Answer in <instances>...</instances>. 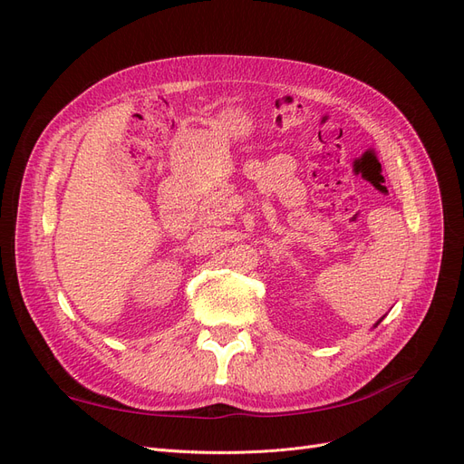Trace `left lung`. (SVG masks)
I'll return each mask as SVG.
<instances>
[{
	"mask_svg": "<svg viewBox=\"0 0 464 464\" xmlns=\"http://www.w3.org/2000/svg\"><path fill=\"white\" fill-rule=\"evenodd\" d=\"M378 324H380V322H378ZM378 324H376V325H378Z\"/></svg>",
	"mask_w": 464,
	"mask_h": 464,
	"instance_id": "left-lung-1",
	"label": "left lung"
}]
</instances>
